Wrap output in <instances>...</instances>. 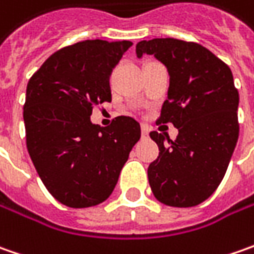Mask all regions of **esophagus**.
Instances as JSON below:
<instances>
[{
    "label": "esophagus",
    "mask_w": 254,
    "mask_h": 254,
    "mask_svg": "<svg viewBox=\"0 0 254 254\" xmlns=\"http://www.w3.org/2000/svg\"><path fill=\"white\" fill-rule=\"evenodd\" d=\"M141 137L142 138L148 137V127L147 126H141Z\"/></svg>",
    "instance_id": "34e87169"
}]
</instances>
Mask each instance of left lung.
<instances>
[{
	"instance_id": "left-lung-1",
	"label": "left lung",
	"mask_w": 254,
	"mask_h": 254,
	"mask_svg": "<svg viewBox=\"0 0 254 254\" xmlns=\"http://www.w3.org/2000/svg\"><path fill=\"white\" fill-rule=\"evenodd\" d=\"M135 51L167 66L168 99L157 124L178 128L168 144L164 134L150 132L160 148L148 167L152 193L168 206L199 205L219 187L239 137V92L230 67L205 46L174 38L141 41Z\"/></svg>"
}]
</instances>
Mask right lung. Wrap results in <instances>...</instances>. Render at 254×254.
<instances>
[{"label": "right lung", "instance_id": "right-lung-1", "mask_svg": "<svg viewBox=\"0 0 254 254\" xmlns=\"http://www.w3.org/2000/svg\"><path fill=\"white\" fill-rule=\"evenodd\" d=\"M130 41L89 39L51 55L26 86V148L46 190L69 208H89L112 195L141 137L137 120L119 116L107 127L90 122L112 102L110 76Z\"/></svg>", "mask_w": 254, "mask_h": 254}]
</instances>
